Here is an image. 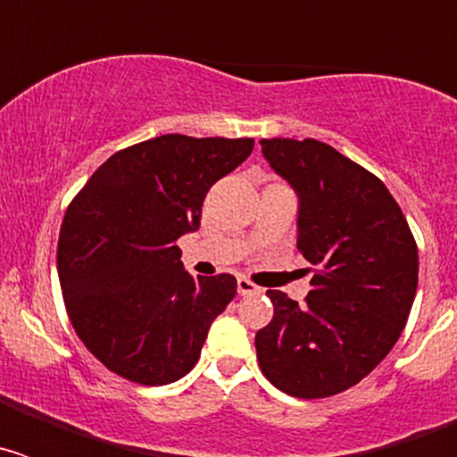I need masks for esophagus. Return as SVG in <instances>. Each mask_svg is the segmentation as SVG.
Listing matches in <instances>:
<instances>
[{
  "label": "esophagus",
  "instance_id": "obj_1",
  "mask_svg": "<svg viewBox=\"0 0 457 457\" xmlns=\"http://www.w3.org/2000/svg\"><path fill=\"white\" fill-rule=\"evenodd\" d=\"M237 293H240V295H256V293H261V288H258L256 284H252L249 278L237 277Z\"/></svg>",
  "mask_w": 457,
  "mask_h": 457
}]
</instances>
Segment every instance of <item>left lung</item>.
I'll list each match as a JSON object with an SVG mask.
<instances>
[{
    "label": "left lung",
    "instance_id": "8db88e82",
    "mask_svg": "<svg viewBox=\"0 0 457 457\" xmlns=\"http://www.w3.org/2000/svg\"><path fill=\"white\" fill-rule=\"evenodd\" d=\"M297 194V249L316 274L306 304L268 290L274 318L258 329L265 378L295 398H325L389 354L417 295L419 252L403 210L373 173L316 139H261Z\"/></svg>",
    "mask_w": 457,
    "mask_h": 457
}]
</instances>
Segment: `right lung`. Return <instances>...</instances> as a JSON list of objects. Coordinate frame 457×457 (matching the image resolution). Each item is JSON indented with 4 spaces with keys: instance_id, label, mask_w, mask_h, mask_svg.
Wrapping results in <instances>:
<instances>
[{
    "instance_id": "1",
    "label": "right lung",
    "mask_w": 457,
    "mask_h": 457,
    "mask_svg": "<svg viewBox=\"0 0 457 457\" xmlns=\"http://www.w3.org/2000/svg\"><path fill=\"white\" fill-rule=\"evenodd\" d=\"M252 151L253 139L155 137L114 153L68 205L56 252L66 311L120 378L169 385L199 361L237 281L194 278L176 240L199 228L208 189Z\"/></svg>"
}]
</instances>
